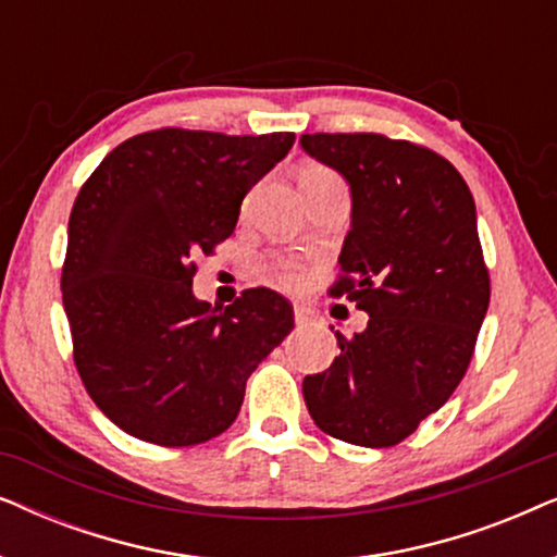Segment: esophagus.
Here are the masks:
<instances>
[{
  "mask_svg": "<svg viewBox=\"0 0 557 557\" xmlns=\"http://www.w3.org/2000/svg\"><path fill=\"white\" fill-rule=\"evenodd\" d=\"M294 319H296V324L299 326H309V324H314V314H311L309 309H304V307H294Z\"/></svg>",
  "mask_w": 557,
  "mask_h": 557,
  "instance_id": "obj_1",
  "label": "esophagus"
}]
</instances>
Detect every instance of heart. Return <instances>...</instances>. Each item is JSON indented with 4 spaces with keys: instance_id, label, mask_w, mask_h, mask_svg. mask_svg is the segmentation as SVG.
Here are the masks:
<instances>
[{
    "instance_id": "obj_1",
    "label": "heart",
    "mask_w": 557,
    "mask_h": 557,
    "mask_svg": "<svg viewBox=\"0 0 557 557\" xmlns=\"http://www.w3.org/2000/svg\"><path fill=\"white\" fill-rule=\"evenodd\" d=\"M322 182H342V180L332 170H326V166H319V164H311L301 172L304 189L311 185H322ZM273 278H276L278 286H284V288H301L304 286V269L299 263L281 258V261L273 263Z\"/></svg>"
}]
</instances>
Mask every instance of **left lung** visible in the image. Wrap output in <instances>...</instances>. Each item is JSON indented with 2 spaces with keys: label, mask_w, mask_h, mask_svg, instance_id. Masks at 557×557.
<instances>
[{
  "label": "left lung",
  "mask_w": 557,
  "mask_h": 557,
  "mask_svg": "<svg viewBox=\"0 0 557 557\" xmlns=\"http://www.w3.org/2000/svg\"><path fill=\"white\" fill-rule=\"evenodd\" d=\"M301 147L352 189V231L330 294L368 311L337 334L330 370L304 377L314 423L347 444H400L467 375L490 307L476 208L456 166L385 134H304Z\"/></svg>",
  "instance_id": "obj_1"
}]
</instances>
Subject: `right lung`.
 I'll return each mask as SVG.
<instances>
[{
  "instance_id": "1",
  "label": "right lung",
  "mask_w": 557,
  "mask_h": 557,
  "mask_svg": "<svg viewBox=\"0 0 557 557\" xmlns=\"http://www.w3.org/2000/svg\"><path fill=\"white\" fill-rule=\"evenodd\" d=\"M294 139L154 128L119 144L81 187L60 276L73 360L128 436H220L250 372L294 330L292 304L271 288H246L225 309L193 294L195 258L231 238L243 197Z\"/></svg>"
}]
</instances>
